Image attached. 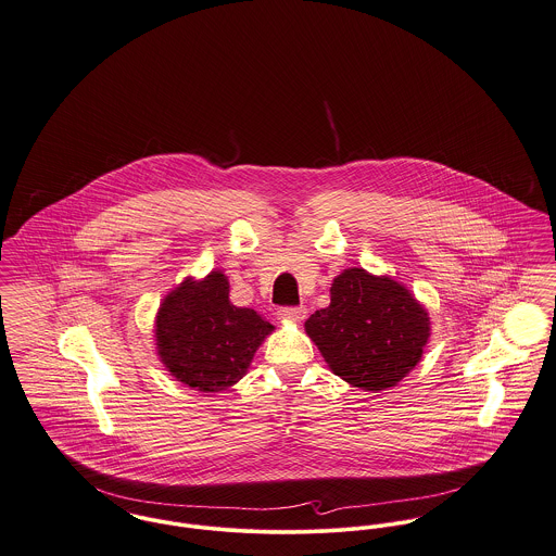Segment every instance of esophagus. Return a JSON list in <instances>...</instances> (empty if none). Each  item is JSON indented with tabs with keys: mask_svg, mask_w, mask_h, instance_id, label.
I'll return each mask as SVG.
<instances>
[{
	"mask_svg": "<svg viewBox=\"0 0 556 556\" xmlns=\"http://www.w3.org/2000/svg\"><path fill=\"white\" fill-rule=\"evenodd\" d=\"M277 315H279V319H283V321L300 324V321L306 317V308H304V306H283V308L277 311Z\"/></svg>",
	"mask_w": 556,
	"mask_h": 556,
	"instance_id": "obj_1",
	"label": "esophagus"
}]
</instances>
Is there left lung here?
I'll return each instance as SVG.
<instances>
[{
    "label": "left lung",
    "instance_id": "8db88e82",
    "mask_svg": "<svg viewBox=\"0 0 556 556\" xmlns=\"http://www.w3.org/2000/svg\"><path fill=\"white\" fill-rule=\"evenodd\" d=\"M331 302L304 324L329 369L363 391H387L422 357L430 319L412 292L391 277L346 268L331 283Z\"/></svg>",
    "mask_w": 556,
    "mask_h": 556
}]
</instances>
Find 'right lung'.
<instances>
[{
	"label": "right lung",
	"instance_id": "1",
	"mask_svg": "<svg viewBox=\"0 0 556 556\" xmlns=\"http://www.w3.org/2000/svg\"><path fill=\"white\" fill-rule=\"evenodd\" d=\"M273 329L254 308L230 304L229 279L212 270L165 295L155 317L157 355L178 382L201 392L227 391L245 376Z\"/></svg>",
	"mask_w": 556,
	"mask_h": 556
}]
</instances>
